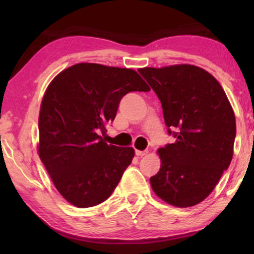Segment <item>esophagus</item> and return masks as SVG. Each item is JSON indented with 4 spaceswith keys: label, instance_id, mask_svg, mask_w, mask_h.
Instances as JSON below:
<instances>
[{
    "label": "esophagus",
    "instance_id": "34e87169",
    "mask_svg": "<svg viewBox=\"0 0 254 254\" xmlns=\"http://www.w3.org/2000/svg\"><path fill=\"white\" fill-rule=\"evenodd\" d=\"M135 154H136L137 157H142V156L148 154V150H143V151H142V150H135Z\"/></svg>",
    "mask_w": 254,
    "mask_h": 254
}]
</instances>
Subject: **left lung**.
<instances>
[{
	"label": "left lung",
	"instance_id": "left-lung-1",
	"mask_svg": "<svg viewBox=\"0 0 254 254\" xmlns=\"http://www.w3.org/2000/svg\"><path fill=\"white\" fill-rule=\"evenodd\" d=\"M138 72L161 100L169 135L162 164L150 178L156 195L176 207L200 203L230 165L236 120L224 90L202 68L177 64Z\"/></svg>",
	"mask_w": 254,
	"mask_h": 254
}]
</instances>
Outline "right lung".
Here are the masks:
<instances>
[{
    "instance_id": "add662e5",
    "label": "right lung",
    "mask_w": 254,
    "mask_h": 254,
    "mask_svg": "<svg viewBox=\"0 0 254 254\" xmlns=\"http://www.w3.org/2000/svg\"><path fill=\"white\" fill-rule=\"evenodd\" d=\"M131 91H150L136 71L77 64L45 92L39 114V157L55 187L78 208L109 199L134 157V149L107 144V123Z\"/></svg>"
}]
</instances>
